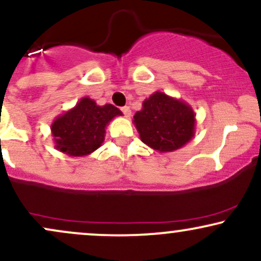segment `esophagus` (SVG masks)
I'll return each mask as SVG.
<instances>
[{"mask_svg": "<svg viewBox=\"0 0 261 261\" xmlns=\"http://www.w3.org/2000/svg\"><path fill=\"white\" fill-rule=\"evenodd\" d=\"M121 112L124 113V115L126 116V118H130V116H131V109H130V107H122V108H121Z\"/></svg>", "mask_w": 261, "mask_h": 261, "instance_id": "obj_1", "label": "esophagus"}]
</instances>
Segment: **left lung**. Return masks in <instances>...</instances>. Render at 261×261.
<instances>
[{
    "instance_id": "left-lung-1",
    "label": "left lung",
    "mask_w": 261,
    "mask_h": 261,
    "mask_svg": "<svg viewBox=\"0 0 261 261\" xmlns=\"http://www.w3.org/2000/svg\"><path fill=\"white\" fill-rule=\"evenodd\" d=\"M195 115L184 100L157 91L146 98L133 122L145 145L166 153L184 147L193 139Z\"/></svg>"
}]
</instances>
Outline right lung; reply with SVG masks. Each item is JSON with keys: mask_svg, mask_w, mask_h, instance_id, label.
<instances>
[{"mask_svg": "<svg viewBox=\"0 0 261 261\" xmlns=\"http://www.w3.org/2000/svg\"><path fill=\"white\" fill-rule=\"evenodd\" d=\"M122 113L113 104L98 106L91 98H81L51 124L55 148L71 157H85L98 149L106 139L109 122Z\"/></svg>", "mask_w": 261, "mask_h": 261, "instance_id": "obj_1", "label": "right lung"}]
</instances>
